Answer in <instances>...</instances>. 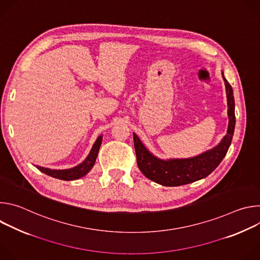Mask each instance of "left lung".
I'll use <instances>...</instances> for the list:
<instances>
[{"label":"left lung","mask_w":260,"mask_h":260,"mask_svg":"<svg viewBox=\"0 0 260 260\" xmlns=\"http://www.w3.org/2000/svg\"><path fill=\"white\" fill-rule=\"evenodd\" d=\"M228 98L229 128L226 136L213 149L196 157L185 159L162 160L148 151L136 134H134V145L137 155V164L140 171L148 178L164 186H180L189 184L209 176L224 158L231 146L235 124V99L231 84L224 78Z\"/></svg>","instance_id":"1"}]
</instances>
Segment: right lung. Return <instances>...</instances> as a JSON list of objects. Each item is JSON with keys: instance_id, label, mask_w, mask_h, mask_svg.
<instances>
[{"instance_id": "right-lung-1", "label": "right lung", "mask_w": 260, "mask_h": 260, "mask_svg": "<svg viewBox=\"0 0 260 260\" xmlns=\"http://www.w3.org/2000/svg\"><path fill=\"white\" fill-rule=\"evenodd\" d=\"M102 136H100L95 143L93 144L91 151L88 154V156L86 157V159L80 164L79 166L73 168V169H69V170H50V169H46V168H42V167H37L39 171H41L42 173L51 176L53 178L59 179V180H64V181H71V180H76L79 179L83 176H85L93 167L95 159L98 157V153L100 150V147L102 144Z\"/></svg>"}]
</instances>
